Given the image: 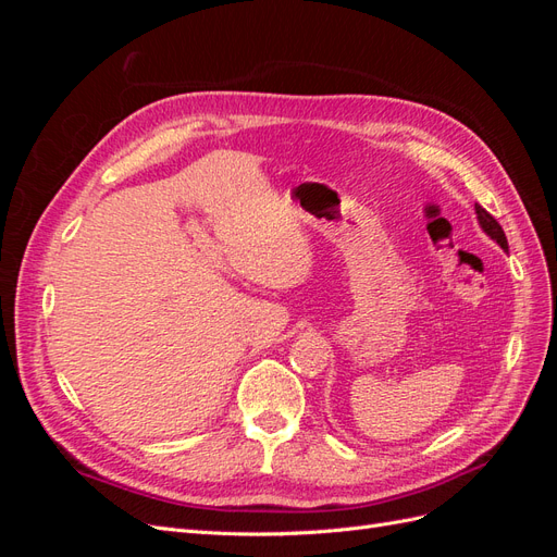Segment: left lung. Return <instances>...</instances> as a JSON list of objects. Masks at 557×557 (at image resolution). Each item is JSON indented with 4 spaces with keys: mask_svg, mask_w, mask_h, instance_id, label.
I'll return each mask as SVG.
<instances>
[{
    "mask_svg": "<svg viewBox=\"0 0 557 557\" xmlns=\"http://www.w3.org/2000/svg\"><path fill=\"white\" fill-rule=\"evenodd\" d=\"M476 215H479V223H481V227L485 230V234L491 239H495L504 250L509 248V244H507V237H504V230H502V225L495 221V218L487 213L483 207H479L476 205Z\"/></svg>",
    "mask_w": 557,
    "mask_h": 557,
    "instance_id": "8db88e82",
    "label": "left lung"
}]
</instances>
